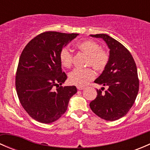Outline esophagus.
<instances>
[{
	"label": "esophagus",
	"mask_w": 150,
	"mask_h": 150,
	"mask_svg": "<svg viewBox=\"0 0 150 150\" xmlns=\"http://www.w3.org/2000/svg\"><path fill=\"white\" fill-rule=\"evenodd\" d=\"M77 88H78V90H83V89L84 88V87L83 86H77Z\"/></svg>",
	"instance_id": "esophagus-1"
}]
</instances>
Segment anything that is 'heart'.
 Listing matches in <instances>:
<instances>
[{
  "label": "heart",
  "mask_w": 150,
  "mask_h": 150,
  "mask_svg": "<svg viewBox=\"0 0 150 150\" xmlns=\"http://www.w3.org/2000/svg\"><path fill=\"white\" fill-rule=\"evenodd\" d=\"M76 47L81 53L86 55L85 66L91 67L96 72L104 71L108 66L110 54L107 49L101 48L100 45L93 40H86L79 42ZM59 58L62 67L70 68L72 64L73 54L67 47L61 48ZM91 67L85 69H75L69 72L68 80L70 83L82 86L87 84L95 78V72Z\"/></svg>",
  "instance_id": "heart-1"
}]
</instances>
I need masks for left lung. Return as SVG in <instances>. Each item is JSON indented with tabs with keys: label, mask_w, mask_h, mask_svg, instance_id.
<instances>
[{
	"label": "left lung",
	"mask_w": 150,
	"mask_h": 150,
	"mask_svg": "<svg viewBox=\"0 0 150 150\" xmlns=\"http://www.w3.org/2000/svg\"><path fill=\"white\" fill-rule=\"evenodd\" d=\"M101 38L110 48L108 66L94 82L107 86L96 90L97 96L89 105L101 118L110 121L125 116L136 100L139 88V81L135 61L130 51L120 42L106 34L91 35Z\"/></svg>",
	"instance_id": "obj_1"
}]
</instances>
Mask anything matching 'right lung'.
<instances>
[{"label": "right lung", "instance_id": "1", "mask_svg": "<svg viewBox=\"0 0 150 150\" xmlns=\"http://www.w3.org/2000/svg\"><path fill=\"white\" fill-rule=\"evenodd\" d=\"M77 35L44 32L32 39L21 54L15 78L16 93L25 111L37 121L58 120L77 92L75 86H62L67 76L59 58L61 48Z\"/></svg>", "mask_w": 150, "mask_h": 150}]
</instances>
